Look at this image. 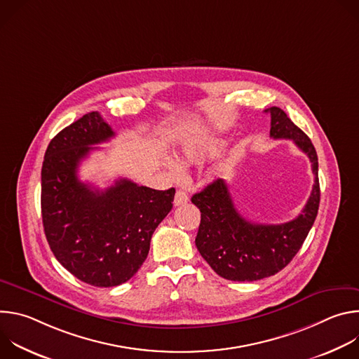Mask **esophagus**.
Segmentation results:
<instances>
[{"mask_svg": "<svg viewBox=\"0 0 359 359\" xmlns=\"http://www.w3.org/2000/svg\"><path fill=\"white\" fill-rule=\"evenodd\" d=\"M189 201V196L183 190H177L175 194V206H182V204H186Z\"/></svg>", "mask_w": 359, "mask_h": 359, "instance_id": "esophagus-1", "label": "esophagus"}]
</instances>
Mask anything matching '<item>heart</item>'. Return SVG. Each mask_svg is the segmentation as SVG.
I'll return each instance as SVG.
<instances>
[{
    "label": "heart",
    "instance_id": "b5f03b06",
    "mask_svg": "<svg viewBox=\"0 0 359 359\" xmlns=\"http://www.w3.org/2000/svg\"><path fill=\"white\" fill-rule=\"evenodd\" d=\"M226 146H227V142L220 137L189 142L180 150L179 162L182 165L200 163L206 159L219 156ZM172 168H175V165H172Z\"/></svg>",
    "mask_w": 359,
    "mask_h": 359
}]
</instances>
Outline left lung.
<instances>
[{"label":"left lung","instance_id":"8db88e82","mask_svg":"<svg viewBox=\"0 0 359 359\" xmlns=\"http://www.w3.org/2000/svg\"><path fill=\"white\" fill-rule=\"evenodd\" d=\"M266 112L271 115L270 136L291 139L309 156L314 186L302 213L283 224L245 220L236 210L223 179L193 194L191 203L201 213L196 247L220 277L231 281H257L281 271L301 248L318 213L321 193L314 144L283 109L273 107Z\"/></svg>","mask_w":359,"mask_h":359}]
</instances>
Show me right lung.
I'll return each mask as SVG.
<instances>
[{
    "mask_svg": "<svg viewBox=\"0 0 359 359\" xmlns=\"http://www.w3.org/2000/svg\"><path fill=\"white\" fill-rule=\"evenodd\" d=\"M115 136L89 112L49 142L41 170L43 231L55 259L95 287L130 280L146 260L153 231L173 208L175 189L155 190L119 179L97 190L78 179V166Z\"/></svg>",
    "mask_w": 359,
    "mask_h": 359,
    "instance_id": "add662e5",
    "label": "right lung"
}]
</instances>
